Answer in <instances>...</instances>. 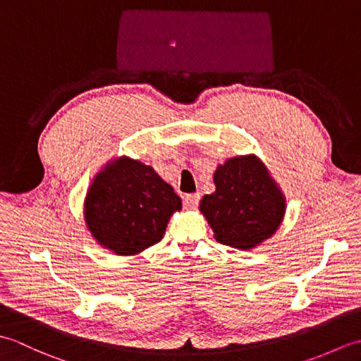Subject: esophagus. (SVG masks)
Listing matches in <instances>:
<instances>
[{"label": "esophagus", "instance_id": "1", "mask_svg": "<svg viewBox=\"0 0 361 361\" xmlns=\"http://www.w3.org/2000/svg\"><path fill=\"white\" fill-rule=\"evenodd\" d=\"M200 202V194H186L183 195V203H185L186 208H195V206Z\"/></svg>", "mask_w": 361, "mask_h": 361}]
</instances>
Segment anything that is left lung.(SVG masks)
I'll list each match as a JSON object with an SVG mask.
<instances>
[{
	"mask_svg": "<svg viewBox=\"0 0 361 361\" xmlns=\"http://www.w3.org/2000/svg\"><path fill=\"white\" fill-rule=\"evenodd\" d=\"M216 192L204 195L200 211L216 239L234 248H252L281 225L286 200L256 157H235L214 173Z\"/></svg>",
	"mask_w": 361,
	"mask_h": 361,
	"instance_id": "8db88e82",
	"label": "left lung"
}]
</instances>
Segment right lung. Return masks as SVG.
<instances>
[{"label": "right lung", "mask_w": 361, "mask_h": 361, "mask_svg": "<svg viewBox=\"0 0 361 361\" xmlns=\"http://www.w3.org/2000/svg\"><path fill=\"white\" fill-rule=\"evenodd\" d=\"M180 208L173 188L150 166L119 158L91 185L85 220L105 248L116 255H136L163 239L169 219Z\"/></svg>", "instance_id": "obj_1"}]
</instances>
